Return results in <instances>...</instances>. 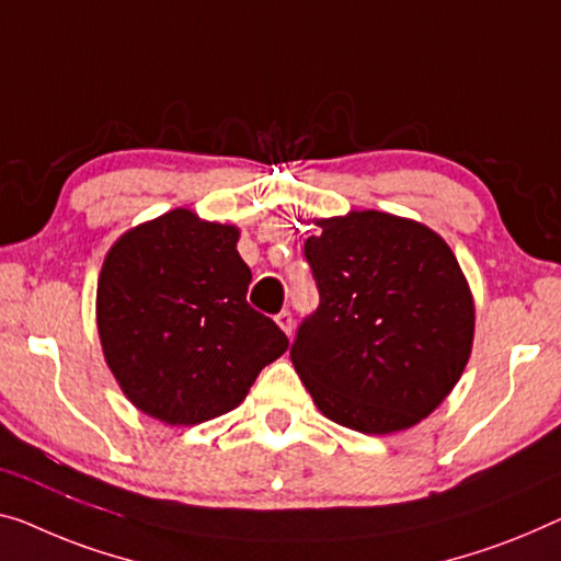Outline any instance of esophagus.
Returning a JSON list of instances; mask_svg holds the SVG:
<instances>
[{
	"mask_svg": "<svg viewBox=\"0 0 561 561\" xmlns=\"http://www.w3.org/2000/svg\"><path fill=\"white\" fill-rule=\"evenodd\" d=\"M277 324L284 330V334H291V330H295V322H291L289 309H282V312L277 314Z\"/></svg>",
	"mask_w": 561,
	"mask_h": 561,
	"instance_id": "34e87169",
	"label": "esophagus"
}]
</instances>
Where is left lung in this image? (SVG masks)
I'll return each mask as SVG.
<instances>
[{
	"label": "left lung",
	"instance_id": "left-lung-1",
	"mask_svg": "<svg viewBox=\"0 0 561 561\" xmlns=\"http://www.w3.org/2000/svg\"><path fill=\"white\" fill-rule=\"evenodd\" d=\"M305 241L320 307L291 342L314 405L345 428L386 436L421 423L461 378L473 297L450 247L382 211L314 221Z\"/></svg>",
	"mask_w": 561,
	"mask_h": 561
}]
</instances>
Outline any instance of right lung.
Returning a JSON list of instances; mask_svg holds the SVG:
<instances>
[{
	"mask_svg": "<svg viewBox=\"0 0 561 561\" xmlns=\"http://www.w3.org/2000/svg\"><path fill=\"white\" fill-rule=\"evenodd\" d=\"M239 229L188 208L125 231L98 279L105 363L138 411L196 425L237 408L262 367L289 347L247 302L252 270Z\"/></svg>",
	"mask_w": 561,
	"mask_h": 561,
	"instance_id": "add662e5",
	"label": "right lung"
}]
</instances>
